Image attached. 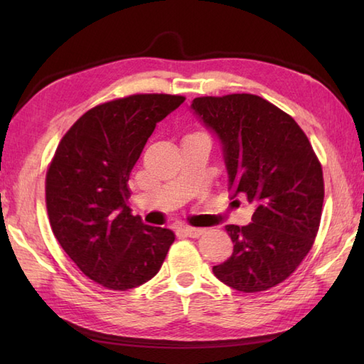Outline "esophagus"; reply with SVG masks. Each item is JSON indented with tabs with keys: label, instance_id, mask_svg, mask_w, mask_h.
<instances>
[{
	"label": "esophagus",
	"instance_id": "esophagus-1",
	"mask_svg": "<svg viewBox=\"0 0 364 364\" xmlns=\"http://www.w3.org/2000/svg\"><path fill=\"white\" fill-rule=\"evenodd\" d=\"M183 231H184V235L189 236V237H198L200 235L203 233L202 228H194V227H184Z\"/></svg>",
	"mask_w": 364,
	"mask_h": 364
}]
</instances>
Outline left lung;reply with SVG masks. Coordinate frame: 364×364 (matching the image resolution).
<instances>
[{
	"label": "left lung",
	"instance_id": "obj_1",
	"mask_svg": "<svg viewBox=\"0 0 364 364\" xmlns=\"http://www.w3.org/2000/svg\"><path fill=\"white\" fill-rule=\"evenodd\" d=\"M191 109L219 139L231 196L255 206L249 225H227L233 253L213 267L230 288L259 292L286 280L313 247L322 167L291 115L252 94L200 97Z\"/></svg>",
	"mask_w": 364,
	"mask_h": 364
}]
</instances>
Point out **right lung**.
<instances>
[{
	"instance_id": "right-lung-1",
	"label": "right lung",
	"mask_w": 364,
	"mask_h": 364,
	"mask_svg": "<svg viewBox=\"0 0 364 364\" xmlns=\"http://www.w3.org/2000/svg\"><path fill=\"white\" fill-rule=\"evenodd\" d=\"M184 97L114 100L76 120L46 173V210L58 242L90 280L127 291L159 272L173 231L145 225L127 206L129 173L156 123Z\"/></svg>"
}]
</instances>
